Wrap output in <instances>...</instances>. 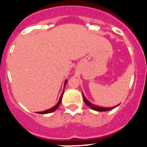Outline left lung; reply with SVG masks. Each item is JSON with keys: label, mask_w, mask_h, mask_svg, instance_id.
Returning a JSON list of instances; mask_svg holds the SVG:
<instances>
[{"label": "left lung", "mask_w": 147, "mask_h": 147, "mask_svg": "<svg viewBox=\"0 0 147 147\" xmlns=\"http://www.w3.org/2000/svg\"><path fill=\"white\" fill-rule=\"evenodd\" d=\"M82 97H83V100L84 101H85V103H86V105H88V107H90L91 109L94 110V111H110V110L113 109V108H116V107H117L118 105H118L117 106L112 107V108H102V107L98 106V105H94V104L91 103L90 102H89V101L86 99V98H85V95H83V93H82Z\"/></svg>", "instance_id": "1"}]
</instances>
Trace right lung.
<instances>
[{
  "mask_svg": "<svg viewBox=\"0 0 147 147\" xmlns=\"http://www.w3.org/2000/svg\"><path fill=\"white\" fill-rule=\"evenodd\" d=\"M67 82V80H65V85H64V88H65V85H66ZM64 91H65V90H64L63 92H62V95H61L60 98H59V101H58V102L56 104V105H55V106L52 107V108H49V109L46 110V111H44L38 112V113H40V114H47V113H52V112L55 111H56V110L58 108V107H59V105H60L61 102H62V95H63V94H64Z\"/></svg>",
  "mask_w": 147,
  "mask_h": 147,
  "instance_id": "right-lung-1",
  "label": "right lung"
}]
</instances>
